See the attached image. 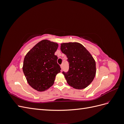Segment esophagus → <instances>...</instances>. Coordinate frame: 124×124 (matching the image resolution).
Returning a JSON list of instances; mask_svg holds the SVG:
<instances>
[{"label": "esophagus", "instance_id": "esophagus-1", "mask_svg": "<svg viewBox=\"0 0 124 124\" xmlns=\"http://www.w3.org/2000/svg\"><path fill=\"white\" fill-rule=\"evenodd\" d=\"M61 71H62V69H63V66H62V65H61Z\"/></svg>", "mask_w": 124, "mask_h": 124}]
</instances>
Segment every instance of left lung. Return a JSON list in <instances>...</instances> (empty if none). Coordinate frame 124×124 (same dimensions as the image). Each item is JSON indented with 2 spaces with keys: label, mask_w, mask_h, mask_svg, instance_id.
Wrapping results in <instances>:
<instances>
[{
  "label": "left lung",
  "mask_w": 124,
  "mask_h": 124,
  "mask_svg": "<svg viewBox=\"0 0 124 124\" xmlns=\"http://www.w3.org/2000/svg\"><path fill=\"white\" fill-rule=\"evenodd\" d=\"M61 50L68 58L69 69L62 72L67 83L74 88H86L94 78L96 62L92 55L81 44L78 42L63 43Z\"/></svg>",
  "instance_id": "obj_1"
}]
</instances>
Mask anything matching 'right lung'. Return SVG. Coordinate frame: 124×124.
<instances>
[{
    "label": "right lung",
    "mask_w": 124,
    "mask_h": 124,
    "mask_svg": "<svg viewBox=\"0 0 124 124\" xmlns=\"http://www.w3.org/2000/svg\"><path fill=\"white\" fill-rule=\"evenodd\" d=\"M58 44L43 40L36 44L25 56L23 71L29 85L39 92H43L53 85L61 68L55 55Z\"/></svg>",
    "instance_id": "1"
}]
</instances>
